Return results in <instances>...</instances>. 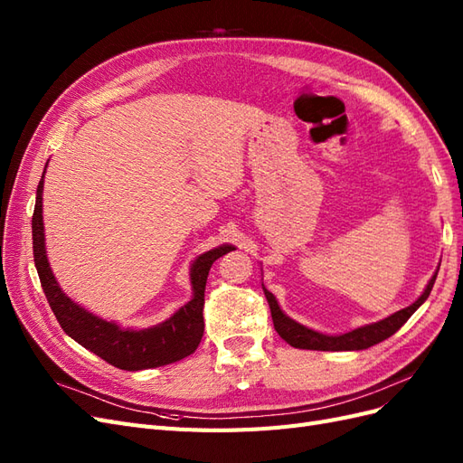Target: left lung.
I'll return each instance as SVG.
<instances>
[{"instance_id":"obj_1","label":"left lung","mask_w":463,"mask_h":463,"mask_svg":"<svg viewBox=\"0 0 463 463\" xmlns=\"http://www.w3.org/2000/svg\"><path fill=\"white\" fill-rule=\"evenodd\" d=\"M437 274L439 270L432 274L421 296H419L417 301H413L410 307L392 313L383 320L371 322V325H363L359 328H354L344 334H325L301 325V322L293 320L282 311V307L278 305V299L264 288V284H262V289H264L266 301L270 305L274 328L279 334V338L286 340L289 345L299 347V349H317V352H357V349H367L378 342L390 338L392 334H396L405 322H408V318L419 309V307L427 301L429 293L434 286V279H437Z\"/></svg>"}]
</instances>
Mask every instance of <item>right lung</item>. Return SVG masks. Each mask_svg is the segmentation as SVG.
<instances>
[{"label":"right lung","instance_id":"right-lung-1","mask_svg":"<svg viewBox=\"0 0 463 463\" xmlns=\"http://www.w3.org/2000/svg\"><path fill=\"white\" fill-rule=\"evenodd\" d=\"M44 175L46 170L42 174L36 189V206L33 214L34 264L42 289H44L52 311L65 334L71 335L82 347H87L89 352L108 361L109 365L123 371L156 369L191 355L199 347L204 332L203 305L210 266L235 247L230 243L218 245L191 262L189 279L193 296L170 318L148 328H123L118 322L98 317L87 311L82 305L75 303L71 298L65 296V291L55 279L46 255L44 216H42Z\"/></svg>","mask_w":463,"mask_h":463}]
</instances>
